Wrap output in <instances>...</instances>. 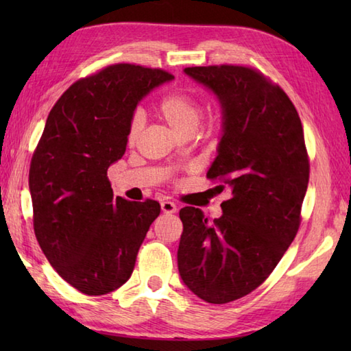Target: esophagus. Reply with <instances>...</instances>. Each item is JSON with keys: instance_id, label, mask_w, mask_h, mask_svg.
<instances>
[{"instance_id": "34e87169", "label": "esophagus", "mask_w": 351, "mask_h": 351, "mask_svg": "<svg viewBox=\"0 0 351 351\" xmlns=\"http://www.w3.org/2000/svg\"><path fill=\"white\" fill-rule=\"evenodd\" d=\"M161 210L164 214H173L176 211V205L170 200H164V202H161Z\"/></svg>"}]
</instances>
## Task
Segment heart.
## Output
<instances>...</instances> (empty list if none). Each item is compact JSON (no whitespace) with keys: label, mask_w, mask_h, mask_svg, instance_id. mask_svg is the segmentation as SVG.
Listing matches in <instances>:
<instances>
[{"label":"heart","mask_w":351,"mask_h":351,"mask_svg":"<svg viewBox=\"0 0 351 351\" xmlns=\"http://www.w3.org/2000/svg\"><path fill=\"white\" fill-rule=\"evenodd\" d=\"M156 113L175 132L185 136V134H193L197 130L200 119H202V106L191 93L175 88L164 95L156 104ZM143 126V116L134 113L130 119L128 131H126L128 145L137 143Z\"/></svg>","instance_id":"b5f03b06"}]
</instances>
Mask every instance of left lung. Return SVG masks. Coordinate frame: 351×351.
Returning a JSON list of instances; mask_svg holds the SVG:
<instances>
[{"label": "left lung", "mask_w": 351, "mask_h": 351, "mask_svg": "<svg viewBox=\"0 0 351 351\" xmlns=\"http://www.w3.org/2000/svg\"><path fill=\"white\" fill-rule=\"evenodd\" d=\"M217 95L223 108L219 155L206 178L229 185L221 217L180 211V274L200 299L223 304L250 294L297 235L309 182V156L299 113L263 72L240 64L185 68ZM225 185L219 187L225 189Z\"/></svg>", "instance_id": "left-lung-1"}]
</instances>
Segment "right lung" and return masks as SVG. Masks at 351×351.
Masks as SVG:
<instances>
[{
  "label": "right lung",
  "mask_w": 351,
  "mask_h": 351,
  "mask_svg": "<svg viewBox=\"0 0 351 351\" xmlns=\"http://www.w3.org/2000/svg\"><path fill=\"white\" fill-rule=\"evenodd\" d=\"M171 78L114 63L75 81L49 111L29 164L33 228L49 264L83 294H108L131 278L160 215L156 200L114 197L107 170L125 154L137 102Z\"/></svg>",
  "instance_id": "right-lung-1"
}]
</instances>
